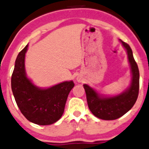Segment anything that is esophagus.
<instances>
[{
    "label": "esophagus",
    "instance_id": "1",
    "mask_svg": "<svg viewBox=\"0 0 149 149\" xmlns=\"http://www.w3.org/2000/svg\"><path fill=\"white\" fill-rule=\"evenodd\" d=\"M77 81H78V82H80V81H81V79H80V78L77 77Z\"/></svg>",
    "mask_w": 149,
    "mask_h": 149
}]
</instances>
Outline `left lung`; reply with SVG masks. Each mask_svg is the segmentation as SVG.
Here are the masks:
<instances>
[{"label":"left lung","mask_w":149,"mask_h":149,"mask_svg":"<svg viewBox=\"0 0 149 149\" xmlns=\"http://www.w3.org/2000/svg\"><path fill=\"white\" fill-rule=\"evenodd\" d=\"M127 52L131 66L132 79L130 87L119 95L109 97H100L93 88L84 84L89 110L95 116L104 120H114L122 116L132 108L136 102L139 90V71L133 56L132 50L127 43L120 40Z\"/></svg>","instance_id":"obj_1"}]
</instances>
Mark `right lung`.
<instances>
[{
  "instance_id": "add662e5",
  "label": "right lung",
  "mask_w": 149,
  "mask_h": 149,
  "mask_svg": "<svg viewBox=\"0 0 149 149\" xmlns=\"http://www.w3.org/2000/svg\"><path fill=\"white\" fill-rule=\"evenodd\" d=\"M28 45L19 52L11 77L15 102L25 118L38 125H49L61 118L68 94L74 87L72 81H64L47 89H40L27 77L25 70Z\"/></svg>"
}]
</instances>
